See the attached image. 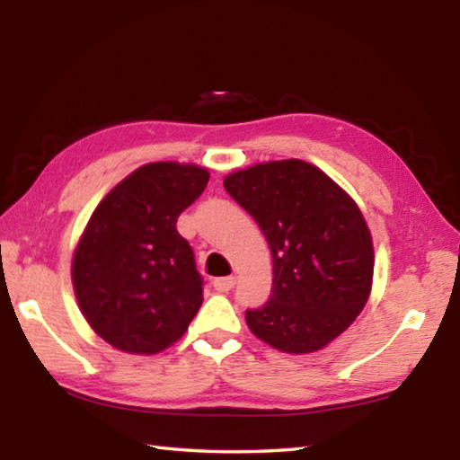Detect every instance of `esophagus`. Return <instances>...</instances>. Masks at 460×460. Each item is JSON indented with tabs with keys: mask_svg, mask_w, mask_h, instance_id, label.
<instances>
[{
	"mask_svg": "<svg viewBox=\"0 0 460 460\" xmlns=\"http://www.w3.org/2000/svg\"><path fill=\"white\" fill-rule=\"evenodd\" d=\"M233 286H235V278H233V276L213 279V288L217 292H229V290H233Z\"/></svg>",
	"mask_w": 460,
	"mask_h": 460,
	"instance_id": "34e87169",
	"label": "esophagus"
}]
</instances>
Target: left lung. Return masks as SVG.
Masks as SVG:
<instances>
[{"mask_svg": "<svg viewBox=\"0 0 460 460\" xmlns=\"http://www.w3.org/2000/svg\"><path fill=\"white\" fill-rule=\"evenodd\" d=\"M223 184L260 225L274 261L270 300L245 310L247 326L284 353L329 345L371 292L373 243L359 207L305 160L239 170Z\"/></svg>", "mask_w": 460, "mask_h": 460, "instance_id": "8db88e82", "label": "left lung"}]
</instances>
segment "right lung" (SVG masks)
Wrapping results in <instances>:
<instances>
[{
  "instance_id": "right-lung-1",
  "label": "right lung",
  "mask_w": 460,
  "mask_h": 460,
  "mask_svg": "<svg viewBox=\"0 0 460 460\" xmlns=\"http://www.w3.org/2000/svg\"><path fill=\"white\" fill-rule=\"evenodd\" d=\"M207 182L205 168L154 162L91 215L75 252L73 286L91 329L119 351H164L199 313L202 276L176 221Z\"/></svg>"
}]
</instances>
